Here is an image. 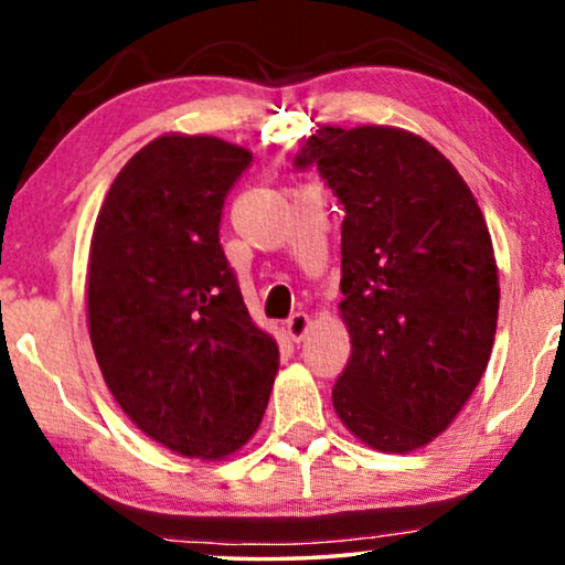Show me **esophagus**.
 I'll use <instances>...</instances> for the list:
<instances>
[{"label":"esophagus","instance_id":"1","mask_svg":"<svg viewBox=\"0 0 565 565\" xmlns=\"http://www.w3.org/2000/svg\"><path fill=\"white\" fill-rule=\"evenodd\" d=\"M308 329H311V319H308V313H292L288 323H285V331H288L292 342H300V339L308 334Z\"/></svg>","mask_w":565,"mask_h":565}]
</instances>
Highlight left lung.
<instances>
[{"mask_svg":"<svg viewBox=\"0 0 565 565\" xmlns=\"http://www.w3.org/2000/svg\"><path fill=\"white\" fill-rule=\"evenodd\" d=\"M298 164L319 167L347 213L339 316L352 352L331 404L373 450H419L468 404L497 337L481 207L450 159L404 128L323 126Z\"/></svg>","mask_w":565,"mask_h":565,"instance_id":"8db88e82","label":"left lung"}]
</instances>
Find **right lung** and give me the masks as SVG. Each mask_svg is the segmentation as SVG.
I'll list each match as a JSON object with an SVG mask.
<instances>
[{
  "mask_svg": "<svg viewBox=\"0 0 565 565\" xmlns=\"http://www.w3.org/2000/svg\"><path fill=\"white\" fill-rule=\"evenodd\" d=\"M249 164V149L215 136L153 138L115 177L92 231L97 365L128 419L182 458L242 450L280 367L218 236L226 195Z\"/></svg>",
  "mask_w": 565,
  "mask_h": 565,
  "instance_id": "1",
  "label": "right lung"
}]
</instances>
